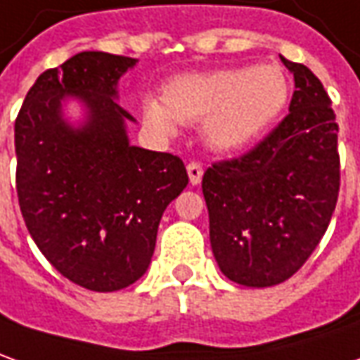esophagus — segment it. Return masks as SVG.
Here are the masks:
<instances>
[{
    "label": "esophagus",
    "instance_id": "obj_1",
    "mask_svg": "<svg viewBox=\"0 0 360 360\" xmlns=\"http://www.w3.org/2000/svg\"><path fill=\"white\" fill-rule=\"evenodd\" d=\"M187 173H189L191 185H199L200 179H202V165L199 161H191L187 165Z\"/></svg>",
    "mask_w": 360,
    "mask_h": 360
}]
</instances>
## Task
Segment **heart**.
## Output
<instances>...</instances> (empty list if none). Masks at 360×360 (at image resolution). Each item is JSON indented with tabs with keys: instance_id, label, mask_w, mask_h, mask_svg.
I'll return each mask as SVG.
<instances>
[{
	"instance_id": "obj_1",
	"label": "heart",
	"mask_w": 360,
	"mask_h": 360,
	"mask_svg": "<svg viewBox=\"0 0 360 360\" xmlns=\"http://www.w3.org/2000/svg\"><path fill=\"white\" fill-rule=\"evenodd\" d=\"M288 102V80L276 65L212 68L173 77L163 100H143V120L163 136L177 124L202 122L209 148L236 151L258 139Z\"/></svg>"
}]
</instances>
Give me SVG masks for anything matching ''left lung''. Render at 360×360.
<instances>
[{
	"mask_svg": "<svg viewBox=\"0 0 360 360\" xmlns=\"http://www.w3.org/2000/svg\"><path fill=\"white\" fill-rule=\"evenodd\" d=\"M293 72L290 114L240 158L202 175L212 254L248 288L285 282L317 248L339 197L341 169L331 98L305 65Z\"/></svg>",
	"mask_w": 360,
	"mask_h": 360,
	"instance_id": "left-lung-1",
	"label": "left lung"
}]
</instances>
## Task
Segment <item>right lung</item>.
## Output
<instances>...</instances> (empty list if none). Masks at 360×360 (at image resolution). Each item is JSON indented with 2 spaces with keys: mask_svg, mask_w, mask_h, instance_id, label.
Masks as SVG:
<instances>
[{
  "mask_svg": "<svg viewBox=\"0 0 360 360\" xmlns=\"http://www.w3.org/2000/svg\"><path fill=\"white\" fill-rule=\"evenodd\" d=\"M136 58L84 51L49 68L15 120V187L27 231L55 270L92 292L139 280L155 250L161 214L189 183L177 155L129 146L116 104ZM80 97L82 129L62 120L60 100Z\"/></svg>",
  "mask_w": 360,
  "mask_h": 360,
  "instance_id": "add662e5",
  "label": "right lung"
}]
</instances>
